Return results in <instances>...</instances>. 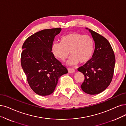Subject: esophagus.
<instances>
[{
    "mask_svg": "<svg viewBox=\"0 0 126 126\" xmlns=\"http://www.w3.org/2000/svg\"><path fill=\"white\" fill-rule=\"evenodd\" d=\"M68 71L70 73H73L75 72V70L73 68H68Z\"/></svg>",
    "mask_w": 126,
    "mask_h": 126,
    "instance_id": "esophagus-1",
    "label": "esophagus"
}]
</instances>
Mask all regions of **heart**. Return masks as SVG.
I'll return each mask as SVG.
<instances>
[{"label": "heart", "mask_w": 126, "mask_h": 126, "mask_svg": "<svg viewBox=\"0 0 126 126\" xmlns=\"http://www.w3.org/2000/svg\"><path fill=\"white\" fill-rule=\"evenodd\" d=\"M52 50L54 56L64 61L70 54L71 55L68 65H74L79 62L87 63L91 59L94 51V41L91 37L77 32H72L63 36L60 43L54 42Z\"/></svg>", "instance_id": "heart-1"}]
</instances>
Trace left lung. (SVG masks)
Returning a JSON list of instances; mask_svg holds the SVG:
<instances>
[{
    "label": "left lung",
    "instance_id": "obj_1",
    "mask_svg": "<svg viewBox=\"0 0 126 126\" xmlns=\"http://www.w3.org/2000/svg\"><path fill=\"white\" fill-rule=\"evenodd\" d=\"M94 42L92 58L78 68L85 77L81 85L83 91L89 94H97L109 86L113 76L115 57L110 43L103 36L88 28Z\"/></svg>",
    "mask_w": 126,
    "mask_h": 126
}]
</instances>
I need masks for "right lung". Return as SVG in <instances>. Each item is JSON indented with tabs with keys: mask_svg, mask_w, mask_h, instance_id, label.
<instances>
[{
	"mask_svg": "<svg viewBox=\"0 0 126 126\" xmlns=\"http://www.w3.org/2000/svg\"><path fill=\"white\" fill-rule=\"evenodd\" d=\"M60 28L42 30L24 42L21 65L30 87L37 94L44 96L52 94L58 79L68 70L55 57L52 47Z\"/></svg>",
	"mask_w": 126,
	"mask_h": 126,
	"instance_id": "obj_1",
	"label": "right lung"
}]
</instances>
